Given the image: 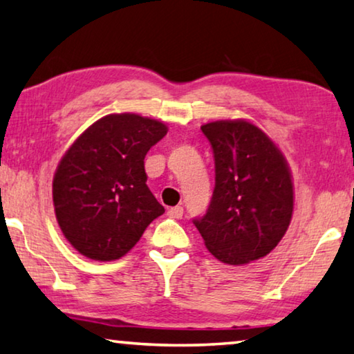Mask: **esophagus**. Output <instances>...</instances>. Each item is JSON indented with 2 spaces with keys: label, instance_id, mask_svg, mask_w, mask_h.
Returning <instances> with one entry per match:
<instances>
[{
  "label": "esophagus",
  "instance_id": "esophagus-1",
  "mask_svg": "<svg viewBox=\"0 0 354 354\" xmlns=\"http://www.w3.org/2000/svg\"><path fill=\"white\" fill-rule=\"evenodd\" d=\"M184 214V209L183 206H173L168 209V216L173 217V218H181Z\"/></svg>",
  "mask_w": 354,
  "mask_h": 354
}]
</instances>
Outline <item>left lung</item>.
Here are the masks:
<instances>
[{"label": "left lung", "mask_w": 354, "mask_h": 354, "mask_svg": "<svg viewBox=\"0 0 354 354\" xmlns=\"http://www.w3.org/2000/svg\"><path fill=\"white\" fill-rule=\"evenodd\" d=\"M214 156V192L194 225L207 250L227 265L268 255L293 214V184L287 162L265 132L248 121L201 126Z\"/></svg>", "instance_id": "left-lung-1"}]
</instances>
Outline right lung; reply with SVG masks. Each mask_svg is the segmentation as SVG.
<instances>
[{
	"instance_id": "add662e5",
	"label": "right lung",
	"mask_w": 354,
	"mask_h": 354,
	"mask_svg": "<svg viewBox=\"0 0 354 354\" xmlns=\"http://www.w3.org/2000/svg\"><path fill=\"white\" fill-rule=\"evenodd\" d=\"M165 136L164 122L109 115L67 149L53 178V205L61 232L82 255L118 260L164 214L147 186L145 156Z\"/></svg>"
}]
</instances>
